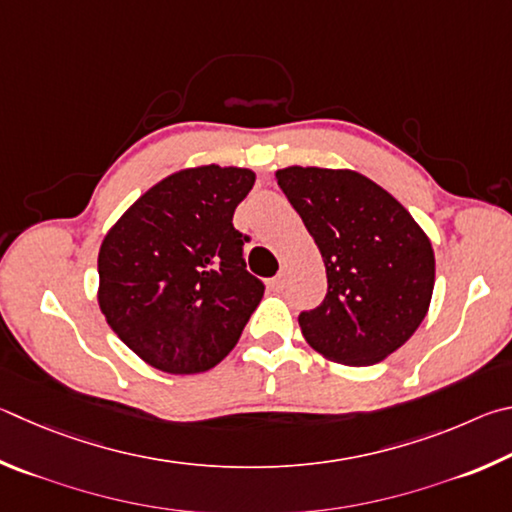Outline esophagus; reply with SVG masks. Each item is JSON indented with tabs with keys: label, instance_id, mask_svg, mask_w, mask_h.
I'll return each mask as SVG.
<instances>
[{
	"label": "esophagus",
	"instance_id": "34e87169",
	"mask_svg": "<svg viewBox=\"0 0 512 512\" xmlns=\"http://www.w3.org/2000/svg\"><path fill=\"white\" fill-rule=\"evenodd\" d=\"M283 285H285V272H279V274L274 276V279H270V288H272L274 292H281Z\"/></svg>",
	"mask_w": 512,
	"mask_h": 512
}]
</instances>
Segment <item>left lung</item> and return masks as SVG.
Instances as JSON below:
<instances>
[{"label": "left lung", "mask_w": 512, "mask_h": 512, "mask_svg": "<svg viewBox=\"0 0 512 512\" xmlns=\"http://www.w3.org/2000/svg\"><path fill=\"white\" fill-rule=\"evenodd\" d=\"M276 182L315 238L326 299L299 315L328 360L369 366L416 333L434 292V249L396 197L355 170L290 166Z\"/></svg>", "instance_id": "left-lung-1"}]
</instances>
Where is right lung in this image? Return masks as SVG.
Masks as SVG:
<instances>
[{
	"label": "right lung",
	"instance_id": "add662e5",
	"mask_svg": "<svg viewBox=\"0 0 512 512\" xmlns=\"http://www.w3.org/2000/svg\"><path fill=\"white\" fill-rule=\"evenodd\" d=\"M256 175L200 166L168 175L107 231L98 306L121 342L159 371L213 369L238 344L265 285L247 272L233 211Z\"/></svg>",
	"mask_w": 512,
	"mask_h": 512
}]
</instances>
